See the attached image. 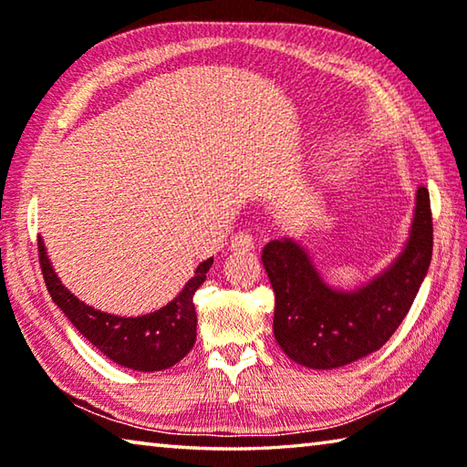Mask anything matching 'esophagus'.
Listing matches in <instances>:
<instances>
[{
	"label": "esophagus",
	"mask_w": 467,
	"mask_h": 467,
	"mask_svg": "<svg viewBox=\"0 0 467 467\" xmlns=\"http://www.w3.org/2000/svg\"><path fill=\"white\" fill-rule=\"evenodd\" d=\"M253 249V239L247 234V233H239L233 236L231 241V251L234 253H247Z\"/></svg>",
	"instance_id": "1"
}]
</instances>
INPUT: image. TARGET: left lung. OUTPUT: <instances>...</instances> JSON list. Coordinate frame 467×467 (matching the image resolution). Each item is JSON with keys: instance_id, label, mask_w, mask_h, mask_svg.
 Returning a JSON list of instances; mask_svg holds the SVG:
<instances>
[{"instance_id": "left-lung-1", "label": "left lung", "mask_w": 467, "mask_h": 467, "mask_svg": "<svg viewBox=\"0 0 467 467\" xmlns=\"http://www.w3.org/2000/svg\"><path fill=\"white\" fill-rule=\"evenodd\" d=\"M432 257L429 189L416 193L406 249L389 270L354 292L331 290L306 253L292 241L265 244L275 309L274 336L286 357L309 368H337L381 348L412 306Z\"/></svg>"}]
</instances>
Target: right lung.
Instances as JSON below:
<instances>
[{
  "label": "right lung",
  "instance_id": "add662e5",
  "mask_svg": "<svg viewBox=\"0 0 467 467\" xmlns=\"http://www.w3.org/2000/svg\"><path fill=\"white\" fill-rule=\"evenodd\" d=\"M38 264L55 305L92 346H97L117 365L152 373L177 365L193 348L197 326L193 295L202 286L214 259H205L197 265L195 275L172 303L144 317H115L78 300L53 272L41 239H38Z\"/></svg>",
  "mask_w": 467,
  "mask_h": 467
}]
</instances>
